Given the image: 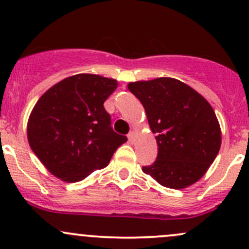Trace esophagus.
Segmentation results:
<instances>
[{"label": "esophagus", "mask_w": 249, "mask_h": 249, "mask_svg": "<svg viewBox=\"0 0 249 249\" xmlns=\"http://www.w3.org/2000/svg\"><path fill=\"white\" fill-rule=\"evenodd\" d=\"M127 138H128V142H133L134 139H136V133H134V132H130V133L127 134Z\"/></svg>", "instance_id": "34e87169"}]
</instances>
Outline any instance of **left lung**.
Instances as JSON below:
<instances>
[{"label":"left lung","instance_id":"obj_1","mask_svg":"<svg viewBox=\"0 0 249 249\" xmlns=\"http://www.w3.org/2000/svg\"><path fill=\"white\" fill-rule=\"evenodd\" d=\"M127 88L144 107L158 144L156 161L142 172L173 190L198 181L221 146L220 124L210 103L170 77L128 83Z\"/></svg>","mask_w":249,"mask_h":249}]
</instances>
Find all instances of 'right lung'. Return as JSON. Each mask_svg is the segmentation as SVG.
Segmentation results:
<instances>
[{
    "instance_id": "obj_1",
    "label": "right lung",
    "mask_w": 249,
    "mask_h": 249,
    "mask_svg": "<svg viewBox=\"0 0 249 249\" xmlns=\"http://www.w3.org/2000/svg\"><path fill=\"white\" fill-rule=\"evenodd\" d=\"M117 87L116 79L78 73L58 82L37 101L28 119V142L56 178L81 181L107 167L127 141L112 130L103 105Z\"/></svg>"
}]
</instances>
